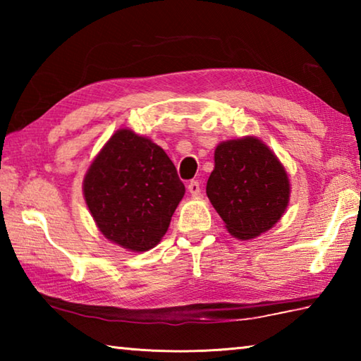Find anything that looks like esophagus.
<instances>
[{
	"mask_svg": "<svg viewBox=\"0 0 361 361\" xmlns=\"http://www.w3.org/2000/svg\"><path fill=\"white\" fill-rule=\"evenodd\" d=\"M188 191L192 195H199L200 194V183L197 180H192L188 183Z\"/></svg>",
	"mask_w": 361,
	"mask_h": 361,
	"instance_id": "1",
	"label": "esophagus"
}]
</instances>
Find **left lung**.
Returning a JSON list of instances; mask_svg holds the SVG:
<instances>
[{"label":"left lung","mask_w":361,"mask_h":361,"mask_svg":"<svg viewBox=\"0 0 361 361\" xmlns=\"http://www.w3.org/2000/svg\"><path fill=\"white\" fill-rule=\"evenodd\" d=\"M207 195L231 234L248 240L282 218L290 183L276 154L258 138L247 137L216 146Z\"/></svg>","instance_id":"left-lung-1"}]
</instances>
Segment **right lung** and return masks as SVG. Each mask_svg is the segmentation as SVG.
<instances>
[{
	"instance_id": "add662e5",
	"label": "right lung",
	"mask_w": 361,
	"mask_h": 361,
	"mask_svg": "<svg viewBox=\"0 0 361 361\" xmlns=\"http://www.w3.org/2000/svg\"><path fill=\"white\" fill-rule=\"evenodd\" d=\"M185 195L161 146L122 129L109 138L84 178V197L99 229L132 252L156 247Z\"/></svg>"
}]
</instances>
